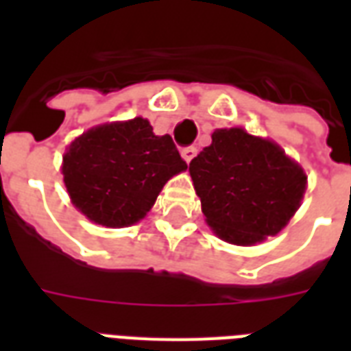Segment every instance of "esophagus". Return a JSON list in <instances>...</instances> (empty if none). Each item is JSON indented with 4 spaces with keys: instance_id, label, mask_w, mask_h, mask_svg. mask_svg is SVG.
I'll use <instances>...</instances> for the list:
<instances>
[{
    "instance_id": "esophagus-1",
    "label": "esophagus",
    "mask_w": 351,
    "mask_h": 351,
    "mask_svg": "<svg viewBox=\"0 0 351 351\" xmlns=\"http://www.w3.org/2000/svg\"><path fill=\"white\" fill-rule=\"evenodd\" d=\"M197 156V147H186V149H182V158L186 160L187 164L191 162L193 158Z\"/></svg>"
}]
</instances>
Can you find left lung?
I'll return each instance as SVG.
<instances>
[{
  "label": "left lung",
  "mask_w": 351,
  "mask_h": 351,
  "mask_svg": "<svg viewBox=\"0 0 351 351\" xmlns=\"http://www.w3.org/2000/svg\"><path fill=\"white\" fill-rule=\"evenodd\" d=\"M211 140L189 164L209 228L237 245L277 234L304 197L302 167L280 145L240 127L217 129Z\"/></svg>",
  "instance_id": "obj_1"
}]
</instances>
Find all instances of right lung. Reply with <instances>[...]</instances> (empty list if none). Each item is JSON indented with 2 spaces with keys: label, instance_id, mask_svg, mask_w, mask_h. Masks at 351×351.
<instances>
[{
  "label": "right lung",
  "instance_id": "add662e5",
  "mask_svg": "<svg viewBox=\"0 0 351 351\" xmlns=\"http://www.w3.org/2000/svg\"><path fill=\"white\" fill-rule=\"evenodd\" d=\"M187 169L169 134L145 118L112 121L78 136L63 154V182L89 220L127 228L153 208L165 182Z\"/></svg>",
  "mask_w": 351,
  "mask_h": 351
}]
</instances>
